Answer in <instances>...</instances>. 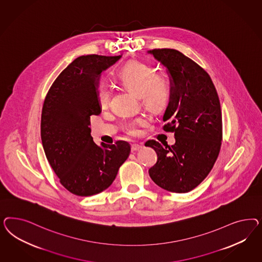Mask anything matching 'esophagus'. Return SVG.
<instances>
[{
	"mask_svg": "<svg viewBox=\"0 0 262 262\" xmlns=\"http://www.w3.org/2000/svg\"><path fill=\"white\" fill-rule=\"evenodd\" d=\"M141 148H142V146L139 145V144H133V145H132V151H138V150H140Z\"/></svg>",
	"mask_w": 262,
	"mask_h": 262,
	"instance_id": "34e87169",
	"label": "esophagus"
}]
</instances>
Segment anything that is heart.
<instances>
[{
  "mask_svg": "<svg viewBox=\"0 0 262 262\" xmlns=\"http://www.w3.org/2000/svg\"><path fill=\"white\" fill-rule=\"evenodd\" d=\"M120 81L135 95L140 97L144 105L157 111L164 106L171 95V84L166 76L155 74V69L149 64L141 61H130L126 64L117 74ZM98 101L102 107L110 102V91L104 85L98 89ZM128 135H135L136 125L128 123L125 126Z\"/></svg>",
  "mask_w": 262,
  "mask_h": 262,
  "instance_id": "obj_1",
  "label": "heart"
}]
</instances>
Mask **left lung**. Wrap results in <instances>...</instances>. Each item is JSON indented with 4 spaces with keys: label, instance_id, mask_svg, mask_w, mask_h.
I'll use <instances>...</instances> for the list:
<instances>
[{
    "label": "left lung",
    "instance_id": "1",
    "mask_svg": "<svg viewBox=\"0 0 262 262\" xmlns=\"http://www.w3.org/2000/svg\"><path fill=\"white\" fill-rule=\"evenodd\" d=\"M165 66L171 95L163 115L165 132L174 133L169 146L148 140L145 146L158 155L149 174L159 187L186 193L202 183L214 165L222 144V111L209 75L189 57L174 49L148 52Z\"/></svg>",
    "mask_w": 262,
    "mask_h": 262
}]
</instances>
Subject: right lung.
<instances>
[{
    "label": "right lung",
    "instance_id": "right-lung-1",
    "mask_svg": "<svg viewBox=\"0 0 262 262\" xmlns=\"http://www.w3.org/2000/svg\"><path fill=\"white\" fill-rule=\"evenodd\" d=\"M121 56H79L59 74L48 91L41 114V140L46 158L64 187L88 197L110 187L130 152L126 141L96 145L90 116L101 113V73Z\"/></svg>",
    "mask_w": 262,
    "mask_h": 262
}]
</instances>
